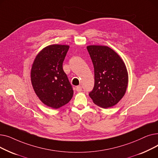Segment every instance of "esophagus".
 I'll return each mask as SVG.
<instances>
[{
  "mask_svg": "<svg viewBox=\"0 0 158 158\" xmlns=\"http://www.w3.org/2000/svg\"><path fill=\"white\" fill-rule=\"evenodd\" d=\"M76 90H77V92H81L82 91V87H81V86H77V87H76Z\"/></svg>",
  "mask_w": 158,
  "mask_h": 158,
  "instance_id": "1",
  "label": "esophagus"
}]
</instances>
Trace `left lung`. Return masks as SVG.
Returning a JSON list of instances; mask_svg holds the SVG:
<instances>
[{"instance_id": "1", "label": "left lung", "mask_w": 158, "mask_h": 158, "mask_svg": "<svg viewBox=\"0 0 158 158\" xmlns=\"http://www.w3.org/2000/svg\"><path fill=\"white\" fill-rule=\"evenodd\" d=\"M88 51L94 66L95 85L89 96L103 108L117 104L125 95L129 76L125 63L110 47L88 45Z\"/></svg>"}]
</instances>
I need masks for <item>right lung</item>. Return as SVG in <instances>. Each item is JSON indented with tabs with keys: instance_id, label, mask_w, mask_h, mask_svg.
<instances>
[{
	"instance_id": "1",
	"label": "right lung",
	"mask_w": 158,
	"mask_h": 158,
	"mask_svg": "<svg viewBox=\"0 0 158 158\" xmlns=\"http://www.w3.org/2000/svg\"><path fill=\"white\" fill-rule=\"evenodd\" d=\"M70 46L53 44L44 48L32 64L31 81L33 89L45 105L58 109L67 104L73 91L63 63Z\"/></svg>"
}]
</instances>
